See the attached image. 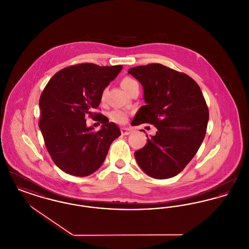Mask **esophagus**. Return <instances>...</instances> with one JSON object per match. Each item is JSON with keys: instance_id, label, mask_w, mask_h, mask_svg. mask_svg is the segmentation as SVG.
<instances>
[{"instance_id": "esophagus-1", "label": "esophagus", "mask_w": 249, "mask_h": 249, "mask_svg": "<svg viewBox=\"0 0 249 249\" xmlns=\"http://www.w3.org/2000/svg\"><path fill=\"white\" fill-rule=\"evenodd\" d=\"M132 130L129 128H121V133L122 135H129L130 133H132Z\"/></svg>"}]
</instances>
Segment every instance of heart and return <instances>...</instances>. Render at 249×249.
<instances>
[{
    "label": "heart",
    "instance_id": "heart-1",
    "mask_svg": "<svg viewBox=\"0 0 249 249\" xmlns=\"http://www.w3.org/2000/svg\"><path fill=\"white\" fill-rule=\"evenodd\" d=\"M137 84L138 83L131 77H126L121 82L122 88H124L127 92L129 91L130 88L133 87L134 85H137ZM128 116H129V113L126 110H123V109H116V110L112 111L111 114H110L111 119L113 121H115L116 123H118V124L126 123L127 120H128Z\"/></svg>",
    "mask_w": 249,
    "mask_h": 249
}]
</instances>
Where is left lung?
Returning a JSON list of instances; mask_svg holds the SVG:
<instances>
[{
	"mask_svg": "<svg viewBox=\"0 0 249 249\" xmlns=\"http://www.w3.org/2000/svg\"><path fill=\"white\" fill-rule=\"evenodd\" d=\"M142 85L146 105L132 125L150 123L157 128L144 147L134 152L140 168L154 178L178 175L190 162L204 140L209 110L198 85L187 74L161 64L129 70Z\"/></svg>",
	"mask_w": 249,
	"mask_h": 249,
	"instance_id": "1",
	"label": "left lung"
}]
</instances>
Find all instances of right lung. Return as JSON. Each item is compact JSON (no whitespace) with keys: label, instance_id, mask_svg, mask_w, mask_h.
Returning a JSON list of instances; mask_svg holds the SVG:
<instances>
[{"label":"right lung","instance_id":"1","mask_svg":"<svg viewBox=\"0 0 249 249\" xmlns=\"http://www.w3.org/2000/svg\"><path fill=\"white\" fill-rule=\"evenodd\" d=\"M122 68L78 64L61 70L45 87L39 99L38 126L49 154L64 172L91 175L101 167L112 142L121 134L115 123L94 110L101 103L104 88ZM88 116L96 117L103 124L100 131L86 126Z\"/></svg>","mask_w":249,"mask_h":249}]
</instances>
